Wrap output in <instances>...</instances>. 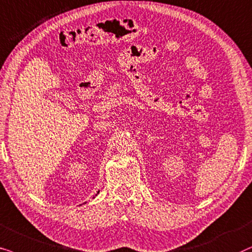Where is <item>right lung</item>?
Here are the masks:
<instances>
[{
  "label": "right lung",
  "instance_id": "1",
  "mask_svg": "<svg viewBox=\"0 0 252 252\" xmlns=\"http://www.w3.org/2000/svg\"><path fill=\"white\" fill-rule=\"evenodd\" d=\"M99 193V191H98V192H96V194H98ZM96 194H95V196H96ZM93 198H94V197H93Z\"/></svg>",
  "mask_w": 252,
  "mask_h": 252
}]
</instances>
